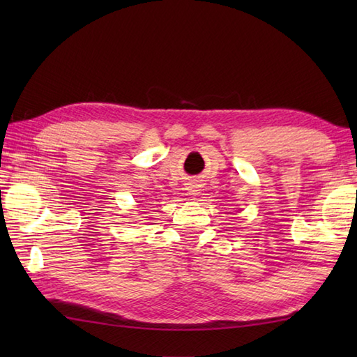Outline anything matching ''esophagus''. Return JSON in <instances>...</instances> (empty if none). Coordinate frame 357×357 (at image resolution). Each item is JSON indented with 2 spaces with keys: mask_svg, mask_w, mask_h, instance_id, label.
<instances>
[{
  "mask_svg": "<svg viewBox=\"0 0 357 357\" xmlns=\"http://www.w3.org/2000/svg\"><path fill=\"white\" fill-rule=\"evenodd\" d=\"M196 192H198V190H195V188H188V195H198V193H196Z\"/></svg>",
  "mask_w": 357,
  "mask_h": 357,
  "instance_id": "1",
  "label": "esophagus"
}]
</instances>
